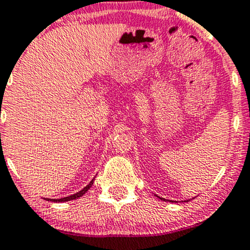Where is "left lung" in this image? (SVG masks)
Segmentation results:
<instances>
[{
    "instance_id": "8db88e82",
    "label": "left lung",
    "mask_w": 250,
    "mask_h": 250,
    "mask_svg": "<svg viewBox=\"0 0 250 250\" xmlns=\"http://www.w3.org/2000/svg\"><path fill=\"white\" fill-rule=\"evenodd\" d=\"M157 196V198H158V199H160V200H163V201H169V200H165V199H163V198H160V196H158V195H156ZM189 200H190V199H189ZM188 201V200H187ZM170 202H176V201H170ZM183 202V201H182Z\"/></svg>"
}]
</instances>
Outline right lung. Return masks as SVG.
<instances>
[{
    "label": "right lung",
    "instance_id": "obj_1",
    "mask_svg": "<svg viewBox=\"0 0 250 250\" xmlns=\"http://www.w3.org/2000/svg\"><path fill=\"white\" fill-rule=\"evenodd\" d=\"M93 182H94V178H93V180L91 181L90 183H88L87 186H86L85 188H83V189H81V190H79L78 193L73 194V195L65 196V198H61V199H45V200H46V201H52V202H65V201L75 200V199H79V198H81V196H83V194H85L86 191H87L88 189H90V188L92 187V185H93Z\"/></svg>",
    "mask_w": 250,
    "mask_h": 250
}]
</instances>
